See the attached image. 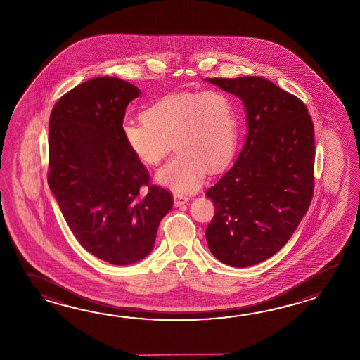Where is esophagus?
Here are the masks:
<instances>
[{"label":"esophagus","instance_id":"1","mask_svg":"<svg viewBox=\"0 0 360 360\" xmlns=\"http://www.w3.org/2000/svg\"><path fill=\"white\" fill-rule=\"evenodd\" d=\"M188 200H189L188 195H183V194H175L174 195V203L176 207L183 206Z\"/></svg>","mask_w":360,"mask_h":360}]
</instances>
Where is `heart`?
Here are the masks:
<instances>
[{
	"instance_id": "obj_1",
	"label": "heart",
	"mask_w": 360,
	"mask_h": 360,
	"mask_svg": "<svg viewBox=\"0 0 360 360\" xmlns=\"http://www.w3.org/2000/svg\"><path fill=\"white\" fill-rule=\"evenodd\" d=\"M123 139L146 166L160 165L171 149L177 154L157 180L179 193L197 191L207 169L219 172L236 153L238 115L234 100L221 90L169 94L141 112V121H124Z\"/></svg>"
}]
</instances>
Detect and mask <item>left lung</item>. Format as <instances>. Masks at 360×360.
I'll list each match as a JSON object with an SVG mask.
<instances>
[{
    "label": "left lung",
    "mask_w": 360,
    "mask_h": 360,
    "mask_svg": "<svg viewBox=\"0 0 360 360\" xmlns=\"http://www.w3.org/2000/svg\"><path fill=\"white\" fill-rule=\"evenodd\" d=\"M245 104L248 135L234 166L206 191V229L217 260L245 268L274 256L297 229L314 194L315 140L302 100L261 77L206 78Z\"/></svg>",
    "instance_id": "obj_1"
}]
</instances>
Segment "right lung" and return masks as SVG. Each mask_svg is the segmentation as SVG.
Wrapping results in <instances>:
<instances>
[{
  "label": "right lung",
  "mask_w": 360,
  "mask_h": 360,
  "mask_svg": "<svg viewBox=\"0 0 360 360\" xmlns=\"http://www.w3.org/2000/svg\"><path fill=\"white\" fill-rule=\"evenodd\" d=\"M139 94L96 77L64 94L49 122V186L77 240L113 265L144 259L174 205L123 139L126 108Z\"/></svg>",
  "instance_id": "right-lung-1"
}]
</instances>
